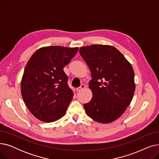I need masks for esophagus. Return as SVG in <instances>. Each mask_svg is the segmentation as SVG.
<instances>
[{
    "instance_id": "obj_1",
    "label": "esophagus",
    "mask_w": 159,
    "mask_h": 159,
    "mask_svg": "<svg viewBox=\"0 0 159 159\" xmlns=\"http://www.w3.org/2000/svg\"><path fill=\"white\" fill-rule=\"evenodd\" d=\"M85 88H86V86H85L84 84H82L79 88H77L76 89V91H77V92H79V91H80L81 90L84 89Z\"/></svg>"
}]
</instances>
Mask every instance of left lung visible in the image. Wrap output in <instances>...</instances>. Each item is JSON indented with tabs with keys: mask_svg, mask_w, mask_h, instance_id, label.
<instances>
[{
	"mask_svg": "<svg viewBox=\"0 0 159 159\" xmlns=\"http://www.w3.org/2000/svg\"><path fill=\"white\" fill-rule=\"evenodd\" d=\"M79 52L91 71L89 88L92 98L84 104L87 115L103 124L119 119L135 93L134 71L129 61L115 47L93 44Z\"/></svg>",
	"mask_w": 159,
	"mask_h": 159,
	"instance_id": "left-lung-1",
	"label": "left lung"
}]
</instances>
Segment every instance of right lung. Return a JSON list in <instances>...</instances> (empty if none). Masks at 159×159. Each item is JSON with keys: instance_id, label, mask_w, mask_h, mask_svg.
Returning a JSON list of instances; mask_svg holds the SVG:
<instances>
[{"instance_id": "obj_1", "label": "right lung", "mask_w": 159, "mask_h": 159, "mask_svg": "<svg viewBox=\"0 0 159 159\" xmlns=\"http://www.w3.org/2000/svg\"><path fill=\"white\" fill-rule=\"evenodd\" d=\"M78 49L77 47H43L28 61L22 77L21 93L30 111L40 120L52 122L66 113L73 93L63 68Z\"/></svg>"}]
</instances>
